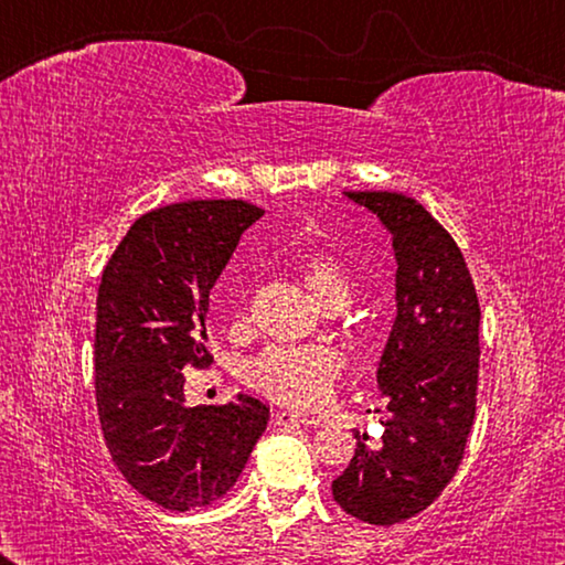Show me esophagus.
<instances>
[{
	"label": "esophagus",
	"instance_id": "1",
	"mask_svg": "<svg viewBox=\"0 0 565 565\" xmlns=\"http://www.w3.org/2000/svg\"><path fill=\"white\" fill-rule=\"evenodd\" d=\"M276 424L279 426H289V424H296V426H319L321 418L313 416V414H303V411H279V414L274 416Z\"/></svg>",
	"mask_w": 565,
	"mask_h": 565
}]
</instances>
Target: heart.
Listing matches in <instances>:
<instances>
[{"label": "heart", "mask_w": 565, "mask_h": 565, "mask_svg": "<svg viewBox=\"0 0 565 565\" xmlns=\"http://www.w3.org/2000/svg\"><path fill=\"white\" fill-rule=\"evenodd\" d=\"M306 289L323 309L339 311L353 299V281L337 256L329 252H306L296 262ZM343 361L331 349H296L271 347L244 363L248 386L262 391L284 406L311 408L329 401L333 384L341 376Z\"/></svg>", "instance_id": "1"}]
</instances>
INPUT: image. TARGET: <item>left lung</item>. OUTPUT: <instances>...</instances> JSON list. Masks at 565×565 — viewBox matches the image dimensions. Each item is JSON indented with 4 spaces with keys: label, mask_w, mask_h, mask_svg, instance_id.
I'll return each mask as SVG.
<instances>
[{
    "label": "left lung",
    "mask_w": 565,
    "mask_h": 565,
    "mask_svg": "<svg viewBox=\"0 0 565 565\" xmlns=\"http://www.w3.org/2000/svg\"><path fill=\"white\" fill-rule=\"evenodd\" d=\"M394 238L396 321L376 381L386 420L381 446L356 436L333 501L353 519L394 525L431 505L463 458L476 416L481 309L461 248L416 199L343 191Z\"/></svg>",
    "instance_id": "8db88e82"
}]
</instances>
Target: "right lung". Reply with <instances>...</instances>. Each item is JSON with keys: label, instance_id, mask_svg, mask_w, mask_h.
Returning a JSON list of instances; mask_svg holds the SVG:
<instances>
[{"label": "right lung", "instance_id": "add662e5", "mask_svg": "<svg viewBox=\"0 0 565 565\" xmlns=\"http://www.w3.org/2000/svg\"><path fill=\"white\" fill-rule=\"evenodd\" d=\"M262 214L238 199L154 209L131 224L102 274L94 333L102 434L131 489L161 509L222 499L269 420L266 404L246 394L186 406L181 371L212 361L209 291Z\"/></svg>", "mask_w": 565, "mask_h": 565}]
</instances>
